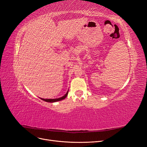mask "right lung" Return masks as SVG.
<instances>
[{
  "label": "right lung",
  "mask_w": 147,
  "mask_h": 147,
  "mask_svg": "<svg viewBox=\"0 0 147 147\" xmlns=\"http://www.w3.org/2000/svg\"><path fill=\"white\" fill-rule=\"evenodd\" d=\"M68 92H69V90L67 91V92L65 93V94L64 96L59 97V98H56V99H42V98H40V99L42 100H44V101H45V102H51V103H53V102H57V101H59V100H62L64 99L65 97H67V96Z\"/></svg>",
  "instance_id": "right-lung-1"
}]
</instances>
